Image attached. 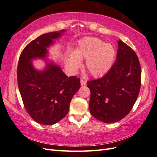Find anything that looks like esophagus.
Here are the masks:
<instances>
[{"label":"esophagus","mask_w":157,"mask_h":157,"mask_svg":"<svg viewBox=\"0 0 157 157\" xmlns=\"http://www.w3.org/2000/svg\"><path fill=\"white\" fill-rule=\"evenodd\" d=\"M80 84H81V86H85L86 84V82L84 81V80H83V79H81V80H80Z\"/></svg>","instance_id":"esophagus-1"}]
</instances>
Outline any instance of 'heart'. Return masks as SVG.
<instances>
[{"instance_id": "obj_1", "label": "heart", "mask_w": 157, "mask_h": 157, "mask_svg": "<svg viewBox=\"0 0 157 157\" xmlns=\"http://www.w3.org/2000/svg\"><path fill=\"white\" fill-rule=\"evenodd\" d=\"M115 49L111 44L95 37H84L78 41L73 52H67L65 66L67 71L75 73L86 59L85 68L93 78H101L111 69L115 61Z\"/></svg>"}]
</instances>
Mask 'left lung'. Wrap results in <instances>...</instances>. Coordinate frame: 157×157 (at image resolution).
<instances>
[{
	"label": "left lung",
	"instance_id": "left-lung-1",
	"mask_svg": "<svg viewBox=\"0 0 157 157\" xmlns=\"http://www.w3.org/2000/svg\"><path fill=\"white\" fill-rule=\"evenodd\" d=\"M116 61L102 78L88 82L90 112L106 123L117 122L128 114L141 86V67L136 52L119 40Z\"/></svg>",
	"mask_w": 157,
	"mask_h": 157
}]
</instances>
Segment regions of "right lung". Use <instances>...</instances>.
<instances>
[{"mask_svg":"<svg viewBox=\"0 0 157 157\" xmlns=\"http://www.w3.org/2000/svg\"><path fill=\"white\" fill-rule=\"evenodd\" d=\"M65 29L40 36L25 46L19 59L17 82L26 111L42 125H53L67 114L73 96L80 88V79L67 76L57 63L48 60V49ZM41 59L45 67L36 69L32 61Z\"/></svg>","mask_w":157,"mask_h":157,"instance_id":"1","label":"right lung"}]
</instances>
